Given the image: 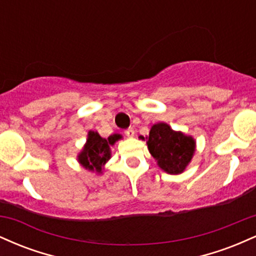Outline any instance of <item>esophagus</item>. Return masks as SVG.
<instances>
[{
    "label": "esophagus",
    "instance_id": "obj_1",
    "mask_svg": "<svg viewBox=\"0 0 256 256\" xmlns=\"http://www.w3.org/2000/svg\"><path fill=\"white\" fill-rule=\"evenodd\" d=\"M125 134L128 137H134V130L132 128H128V130L125 131Z\"/></svg>",
    "mask_w": 256,
    "mask_h": 256
}]
</instances>
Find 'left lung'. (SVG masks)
Listing matches in <instances>:
<instances>
[{
  "label": "left lung",
  "instance_id": "8db88e82",
  "mask_svg": "<svg viewBox=\"0 0 256 256\" xmlns=\"http://www.w3.org/2000/svg\"><path fill=\"white\" fill-rule=\"evenodd\" d=\"M140 138L144 140V137ZM146 140L158 166L168 174L183 173L196 150L195 138L182 131H174L166 122L152 125Z\"/></svg>",
  "mask_w": 256,
  "mask_h": 256
}]
</instances>
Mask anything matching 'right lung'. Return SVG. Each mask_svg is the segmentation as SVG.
Returning <instances> with one entry per match:
<instances>
[{"label":"right lung","mask_w":256,"mask_h":256,"mask_svg":"<svg viewBox=\"0 0 256 256\" xmlns=\"http://www.w3.org/2000/svg\"><path fill=\"white\" fill-rule=\"evenodd\" d=\"M122 138V136L119 134H113L108 138H104L100 136L98 131L90 130L88 132L86 142L83 149L77 155L79 165L88 171L102 174L104 165L112 158L110 146Z\"/></svg>","instance_id":"right-lung-1"}]
</instances>
